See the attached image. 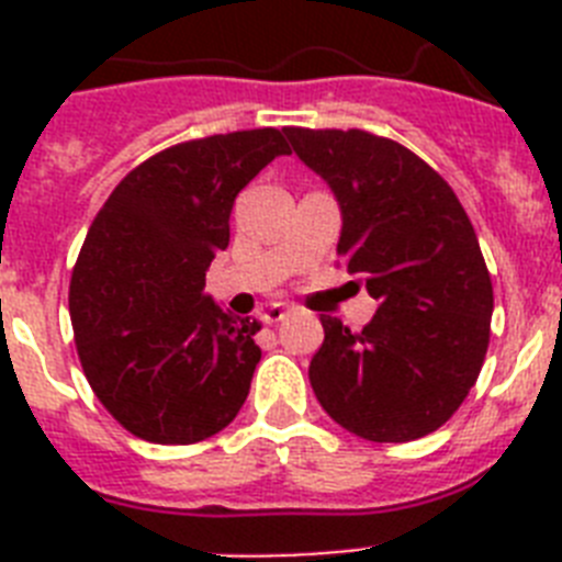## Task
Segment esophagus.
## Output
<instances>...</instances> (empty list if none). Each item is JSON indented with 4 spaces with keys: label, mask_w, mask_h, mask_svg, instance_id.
<instances>
[{
    "label": "esophagus",
    "mask_w": 562,
    "mask_h": 562,
    "mask_svg": "<svg viewBox=\"0 0 562 562\" xmlns=\"http://www.w3.org/2000/svg\"><path fill=\"white\" fill-rule=\"evenodd\" d=\"M290 306L286 304H270L265 310V315H261V321H265V324H278V321H284L286 315H290Z\"/></svg>",
    "instance_id": "34e87169"
}]
</instances>
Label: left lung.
<instances>
[{"mask_svg": "<svg viewBox=\"0 0 562 562\" xmlns=\"http://www.w3.org/2000/svg\"><path fill=\"white\" fill-rule=\"evenodd\" d=\"M297 160L340 205L337 252L376 312L362 331L321 315L310 382L326 414L369 441H414L459 411L490 346L493 281L439 173L360 128H284Z\"/></svg>", "mask_w": 562, "mask_h": 562, "instance_id": "left-lung-1", "label": "left lung"}]
</instances>
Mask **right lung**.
Segmentation results:
<instances>
[{
  "label": "right lung",
  "instance_id": "add662e5",
  "mask_svg": "<svg viewBox=\"0 0 562 562\" xmlns=\"http://www.w3.org/2000/svg\"><path fill=\"white\" fill-rule=\"evenodd\" d=\"M290 154L284 132L213 134L128 171L89 227L69 284L83 374L128 434L193 445L236 419L261 360L250 317L205 295L238 191Z\"/></svg>",
  "mask_w": 562,
  "mask_h": 562
}]
</instances>
